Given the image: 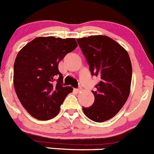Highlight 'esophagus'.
Wrapping results in <instances>:
<instances>
[{"label":"esophagus","instance_id":"1","mask_svg":"<svg viewBox=\"0 0 154 154\" xmlns=\"http://www.w3.org/2000/svg\"><path fill=\"white\" fill-rule=\"evenodd\" d=\"M81 90H82L81 88H79V89H74V91H75V92H81Z\"/></svg>","mask_w":154,"mask_h":154}]
</instances>
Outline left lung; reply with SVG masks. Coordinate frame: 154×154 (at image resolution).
Listing matches in <instances>:
<instances>
[{
	"label": "left lung",
	"instance_id": "8db88e82",
	"mask_svg": "<svg viewBox=\"0 0 154 154\" xmlns=\"http://www.w3.org/2000/svg\"><path fill=\"white\" fill-rule=\"evenodd\" d=\"M89 65L91 74L100 78L92 91L95 101L83 107L84 114L97 123L117 114L130 93L132 68L127 51L110 37L92 35L77 40Z\"/></svg>",
	"mask_w": 154,
	"mask_h": 154
}]
</instances>
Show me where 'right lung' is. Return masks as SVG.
<instances>
[{
	"mask_svg": "<svg viewBox=\"0 0 154 154\" xmlns=\"http://www.w3.org/2000/svg\"><path fill=\"white\" fill-rule=\"evenodd\" d=\"M74 38L38 37L18 53L14 62L13 84L16 95L25 110L39 120H48L59 113L71 86H62L59 62L75 50ZM56 76L59 79L53 83Z\"/></svg>",
	"mask_w": 154,
	"mask_h": 154,
	"instance_id": "right-lung-1",
	"label": "right lung"
}]
</instances>
